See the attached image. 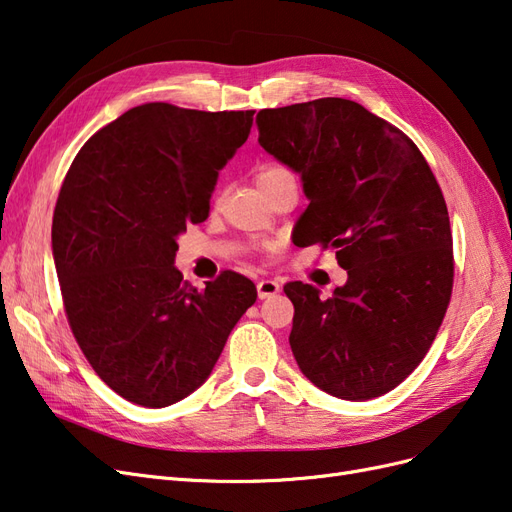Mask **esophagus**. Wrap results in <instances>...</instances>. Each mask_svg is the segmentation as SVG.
Masks as SVG:
<instances>
[{
  "instance_id": "34e87169",
  "label": "esophagus",
  "mask_w": 512,
  "mask_h": 512,
  "mask_svg": "<svg viewBox=\"0 0 512 512\" xmlns=\"http://www.w3.org/2000/svg\"><path fill=\"white\" fill-rule=\"evenodd\" d=\"M280 282H275V280H260L258 284H256V290H258V299H269V297H273V294H277L280 292Z\"/></svg>"
}]
</instances>
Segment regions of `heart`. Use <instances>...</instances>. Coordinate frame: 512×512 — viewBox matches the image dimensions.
<instances>
[{
	"mask_svg": "<svg viewBox=\"0 0 512 512\" xmlns=\"http://www.w3.org/2000/svg\"><path fill=\"white\" fill-rule=\"evenodd\" d=\"M284 175H288V170H286L284 166H280V164H265V166H260L258 173H256V185H258V190L265 188V185H269L271 181L280 179V177H284Z\"/></svg>",
	"mask_w": 512,
	"mask_h": 512,
	"instance_id": "1",
	"label": "heart"
}]
</instances>
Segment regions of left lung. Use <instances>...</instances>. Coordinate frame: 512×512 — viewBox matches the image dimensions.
Returning a JSON list of instances; mask_svg holds the SVG:
<instances>
[{"mask_svg": "<svg viewBox=\"0 0 512 512\" xmlns=\"http://www.w3.org/2000/svg\"><path fill=\"white\" fill-rule=\"evenodd\" d=\"M258 143L301 175V245L335 247L348 282L320 299L284 286L290 348L318 389L365 401L425 359L453 292V235L440 185L410 138L344 98L265 108Z\"/></svg>", "mask_w": 512, "mask_h": 512, "instance_id": "8db88e82", "label": "left lung"}]
</instances>
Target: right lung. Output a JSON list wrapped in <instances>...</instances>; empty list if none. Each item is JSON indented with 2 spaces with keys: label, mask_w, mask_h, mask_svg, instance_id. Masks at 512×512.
Listing matches in <instances>:
<instances>
[{
  "label": "right lung",
  "mask_w": 512,
  "mask_h": 512,
  "mask_svg": "<svg viewBox=\"0 0 512 512\" xmlns=\"http://www.w3.org/2000/svg\"><path fill=\"white\" fill-rule=\"evenodd\" d=\"M252 121L254 111L134 106L89 138L61 183L51 241L70 329L132 404L164 408L194 393L256 301L235 271L198 290L175 267L177 237L207 220Z\"/></svg>",
  "instance_id": "right-lung-1"
}]
</instances>
